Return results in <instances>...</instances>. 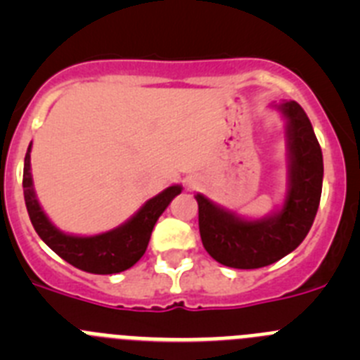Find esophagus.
I'll return each instance as SVG.
<instances>
[{
  "label": "esophagus",
  "instance_id": "34e87169",
  "mask_svg": "<svg viewBox=\"0 0 360 360\" xmlns=\"http://www.w3.org/2000/svg\"><path fill=\"white\" fill-rule=\"evenodd\" d=\"M198 187V178H187V189H195Z\"/></svg>",
  "mask_w": 360,
  "mask_h": 360
}]
</instances>
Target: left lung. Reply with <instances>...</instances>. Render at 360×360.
<instances>
[{
  "label": "left lung",
  "mask_w": 360,
  "mask_h": 360,
  "mask_svg": "<svg viewBox=\"0 0 360 360\" xmlns=\"http://www.w3.org/2000/svg\"><path fill=\"white\" fill-rule=\"evenodd\" d=\"M274 108L287 124V193L281 205L252 219L202 193L195 196L203 247L216 262L232 269H262L290 254L307 238L319 209L323 153L310 119L295 101H281Z\"/></svg>",
  "instance_id": "obj_1"
}]
</instances>
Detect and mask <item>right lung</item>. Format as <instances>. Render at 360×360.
<instances>
[{
    "label": "right lung",
    "instance_id": "1",
    "mask_svg": "<svg viewBox=\"0 0 360 360\" xmlns=\"http://www.w3.org/2000/svg\"><path fill=\"white\" fill-rule=\"evenodd\" d=\"M30 151L32 142L28 146L23 167V195L32 225L41 240L49 245L57 256H61L70 265L90 274H117V272L131 269L144 256L157 219L173 202L174 196L182 193L180 184L169 186L157 196L149 198L128 221H124L122 225L111 231L94 234V236L68 234L57 229L41 207L36 191H34V180H32Z\"/></svg>",
    "mask_w": 360,
    "mask_h": 360
}]
</instances>
